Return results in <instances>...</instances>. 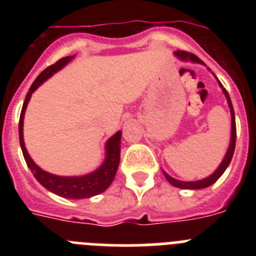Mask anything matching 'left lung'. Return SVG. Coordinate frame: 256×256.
Wrapping results in <instances>:
<instances>
[{
	"label": "left lung",
	"mask_w": 256,
	"mask_h": 256,
	"mask_svg": "<svg viewBox=\"0 0 256 256\" xmlns=\"http://www.w3.org/2000/svg\"><path fill=\"white\" fill-rule=\"evenodd\" d=\"M174 54H176V56H177V58H180V60H183V61H192V62L204 64V62H202V61L198 58V56H195L194 54H190V52L177 51V52H174ZM218 83H219V86H220L223 94H224L226 97H227V102H228V106H230V116H232L230 118V120H232V126H230V146H228L227 152H226L224 159H223V162H220V165L218 166V169H216V170L214 172L212 176H209L208 178H204V180H195V182H183V180H174L173 177H170L169 174H166L164 170H162V173H164L166 180H168L170 184H173L174 187H178V188H184V190H201V188H205V187L212 186V183H216L222 174L224 173V170L227 169L228 165H230V160H232V156H234V146H236V120H234V106H232V102H230V94H228L227 90H226V88L222 86V83L219 82V80H218Z\"/></svg>",
	"instance_id": "left-lung-1"
}]
</instances>
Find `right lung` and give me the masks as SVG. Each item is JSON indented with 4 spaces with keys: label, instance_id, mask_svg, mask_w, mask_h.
<instances>
[{
    "label": "right lung",
    "instance_id": "add662e5",
    "mask_svg": "<svg viewBox=\"0 0 256 256\" xmlns=\"http://www.w3.org/2000/svg\"><path fill=\"white\" fill-rule=\"evenodd\" d=\"M74 56H66L62 58L56 62V64L51 65L47 69H44L40 76L36 78L33 84L29 88V92L26 94V101L22 104V112H20V120H19V140H20V148H22V155L26 159L28 168L30 169L36 180L48 191L54 192L56 195L61 196L65 198H88L92 196H96L101 192L105 191L110 184H112V180H114L115 174H116L118 166H119V162H120V138L122 132L115 133L112 137L108 140L105 144V160H104L102 165L100 168L96 169L94 172L86 176H80V177H60V176H55L48 172H44L36 164L32 158L29 156L28 151L26 148V144H24V138H22V123H24V114H26V108L28 106L29 100H30L32 94L40 87L44 80L50 78L54 73L58 72L61 68H64L65 65L69 62Z\"/></svg>",
    "mask_w": 256,
    "mask_h": 256
}]
</instances>
